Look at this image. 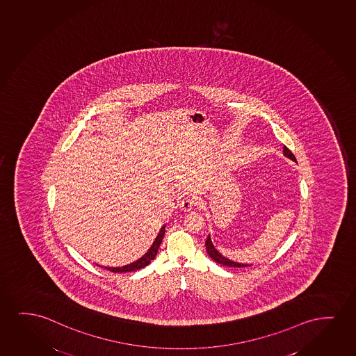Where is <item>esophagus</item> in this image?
Here are the masks:
<instances>
[{
	"label": "esophagus",
	"instance_id": "1",
	"mask_svg": "<svg viewBox=\"0 0 356 356\" xmlns=\"http://www.w3.org/2000/svg\"><path fill=\"white\" fill-rule=\"evenodd\" d=\"M195 208V200L191 197H185L184 200L180 202V209L182 211H190V210Z\"/></svg>",
	"mask_w": 356,
	"mask_h": 356
}]
</instances>
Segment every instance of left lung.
Returning <instances> with one entry per match:
<instances>
[{
    "label": "left lung",
    "instance_id": "left-lung-1",
    "mask_svg": "<svg viewBox=\"0 0 356 356\" xmlns=\"http://www.w3.org/2000/svg\"><path fill=\"white\" fill-rule=\"evenodd\" d=\"M283 156L294 161V163H297L296 156H294L292 152L289 151L286 146H283ZM205 248H207V252L209 254L210 258L213 259L216 263L225 265V266H229V268H247V266H252V265H253V264L237 263V261H234V260L224 257L222 254L220 253L218 249L215 248L213 241H211V237H210V234H208L207 241H205Z\"/></svg>",
    "mask_w": 356,
    "mask_h": 356
}]
</instances>
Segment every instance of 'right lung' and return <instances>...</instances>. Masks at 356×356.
Listing matches in <instances>:
<instances>
[{"mask_svg":"<svg viewBox=\"0 0 356 356\" xmlns=\"http://www.w3.org/2000/svg\"><path fill=\"white\" fill-rule=\"evenodd\" d=\"M164 234H165V225L161 226V229H159V232L156 234L154 242L152 243L151 248L148 249L147 253L143 254L141 258L137 259L136 261L127 264V265H124V266H118V268H109V266H102V268H106L109 271H112V273H130V271H136V270L145 268L148 264L151 263L153 259L156 258ZM96 265H98V264H96ZM98 266H101V265H98Z\"/></svg>","mask_w":356,"mask_h":356,"instance_id":"right-lung-1","label":"right lung"}]
</instances>
